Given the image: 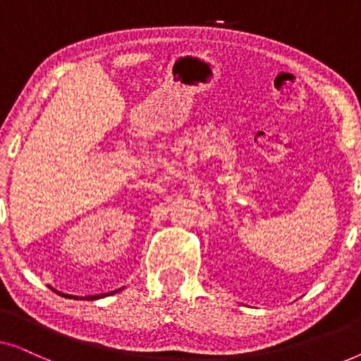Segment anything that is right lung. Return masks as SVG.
Wrapping results in <instances>:
<instances>
[{
    "mask_svg": "<svg viewBox=\"0 0 361 361\" xmlns=\"http://www.w3.org/2000/svg\"><path fill=\"white\" fill-rule=\"evenodd\" d=\"M113 294V293H111ZM106 294H102V295H88V298H85L87 300H93V299H100V298H105Z\"/></svg>",
    "mask_w": 361,
    "mask_h": 361,
    "instance_id": "right-lung-1",
    "label": "right lung"
}]
</instances>
